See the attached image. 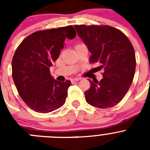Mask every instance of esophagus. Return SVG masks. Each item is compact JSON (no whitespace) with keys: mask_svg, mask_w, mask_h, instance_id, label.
Wrapping results in <instances>:
<instances>
[{"mask_svg":"<svg viewBox=\"0 0 150 150\" xmlns=\"http://www.w3.org/2000/svg\"><path fill=\"white\" fill-rule=\"evenodd\" d=\"M79 79H80V78H74V79H71V82H72V83H74V82H77L79 81Z\"/></svg>","mask_w":150,"mask_h":150,"instance_id":"1","label":"esophagus"}]
</instances>
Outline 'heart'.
I'll list each match as a JSON object with an SVG mask.
<instances>
[{"mask_svg":"<svg viewBox=\"0 0 150 150\" xmlns=\"http://www.w3.org/2000/svg\"><path fill=\"white\" fill-rule=\"evenodd\" d=\"M78 45H80V44H78ZM78 45H76V46H78Z\"/></svg>","mask_w":150,"mask_h":150,"instance_id":"heart-1","label":"heart"}]
</instances>
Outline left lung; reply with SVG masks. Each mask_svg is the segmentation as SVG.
<instances>
[{"instance_id":"8db88e82","label":"left lung","mask_w":150,"mask_h":150,"mask_svg":"<svg viewBox=\"0 0 150 150\" xmlns=\"http://www.w3.org/2000/svg\"><path fill=\"white\" fill-rule=\"evenodd\" d=\"M74 27L91 52L89 62H98L100 70H104L100 81L89 79L86 100L101 109L114 107L126 95L134 76L136 59L132 43L121 30L109 25Z\"/></svg>"}]
</instances>
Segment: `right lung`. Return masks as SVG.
I'll list each match as a JSON object with an SVG mask.
<instances>
[{
	"label": "right lung",
	"instance_id": "add662e5",
	"mask_svg": "<svg viewBox=\"0 0 150 150\" xmlns=\"http://www.w3.org/2000/svg\"><path fill=\"white\" fill-rule=\"evenodd\" d=\"M72 25L36 31L18 46L12 61V76L18 94L31 110L52 112L65 103L70 80H55L50 67L58 59L65 38L76 37Z\"/></svg>",
	"mask_w": 150,
	"mask_h": 150
}]
</instances>
